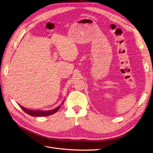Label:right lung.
Returning a JSON list of instances; mask_svg holds the SVG:
<instances>
[{"label":"right lung","mask_w":153,"mask_h":153,"mask_svg":"<svg viewBox=\"0 0 153 153\" xmlns=\"http://www.w3.org/2000/svg\"><path fill=\"white\" fill-rule=\"evenodd\" d=\"M19 106L26 113H27V114H29L30 116H34V117L47 116L52 115V114L55 113L57 111H58V109L60 108V106H59L57 108H56L52 110H50V111H40V110H32V109H27L19 105Z\"/></svg>","instance_id":"right-lung-1"}]
</instances>
